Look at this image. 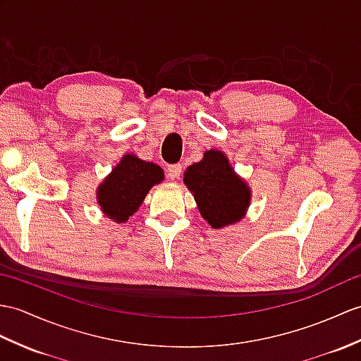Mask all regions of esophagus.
Listing matches in <instances>:
<instances>
[{
	"mask_svg": "<svg viewBox=\"0 0 361 361\" xmlns=\"http://www.w3.org/2000/svg\"><path fill=\"white\" fill-rule=\"evenodd\" d=\"M167 175L171 180H177L181 175V164H171L167 166Z\"/></svg>",
	"mask_w": 361,
	"mask_h": 361,
	"instance_id": "obj_1",
	"label": "esophagus"
}]
</instances>
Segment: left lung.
Listing matches in <instances>:
<instances>
[{"mask_svg": "<svg viewBox=\"0 0 361 361\" xmlns=\"http://www.w3.org/2000/svg\"><path fill=\"white\" fill-rule=\"evenodd\" d=\"M183 181L211 228H228L246 216L252 190L221 150H206L198 163L188 167Z\"/></svg>", "mask_w": 361, "mask_h": 361, "instance_id": "1", "label": "left lung"}]
</instances>
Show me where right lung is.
Masks as SVG:
<instances>
[{
  "instance_id": "right-lung-1",
  "label": "right lung",
  "mask_w": 361,
  "mask_h": 361,
  "mask_svg": "<svg viewBox=\"0 0 361 361\" xmlns=\"http://www.w3.org/2000/svg\"><path fill=\"white\" fill-rule=\"evenodd\" d=\"M164 180L160 166L124 154L112 172L98 184L97 203L109 220L126 223L145 201L149 190Z\"/></svg>"
}]
</instances>
